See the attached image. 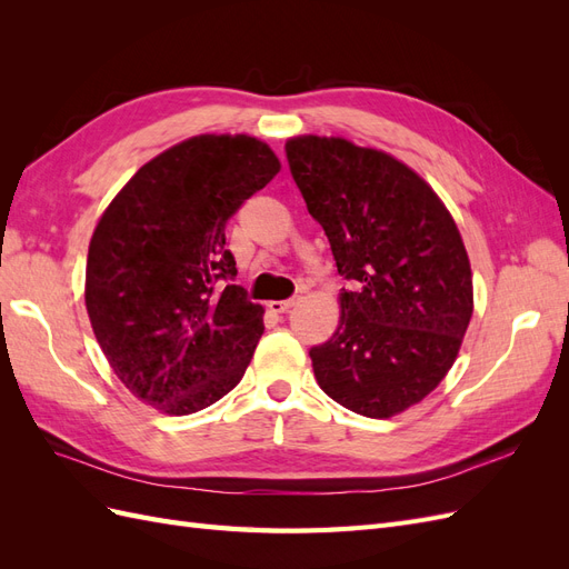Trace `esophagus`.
Here are the masks:
<instances>
[{
	"label": "esophagus",
	"instance_id": "obj_1",
	"mask_svg": "<svg viewBox=\"0 0 569 569\" xmlns=\"http://www.w3.org/2000/svg\"><path fill=\"white\" fill-rule=\"evenodd\" d=\"M295 303H297V299H284V301H270L268 303V308L272 313H287L289 308H295Z\"/></svg>",
	"mask_w": 569,
	"mask_h": 569
}]
</instances>
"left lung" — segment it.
Here are the masks:
<instances>
[{"mask_svg":"<svg viewBox=\"0 0 569 569\" xmlns=\"http://www.w3.org/2000/svg\"><path fill=\"white\" fill-rule=\"evenodd\" d=\"M291 178L330 239L337 332L308 356L320 389L366 418L422 401L451 370L472 318V272L451 213L418 173L339 137L284 144Z\"/></svg>","mask_w":569,"mask_h":569,"instance_id":"8db88e82","label":"left lung"}]
</instances>
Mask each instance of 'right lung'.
<instances>
[{
	"mask_svg": "<svg viewBox=\"0 0 569 569\" xmlns=\"http://www.w3.org/2000/svg\"><path fill=\"white\" fill-rule=\"evenodd\" d=\"M280 170L247 134H201L144 163L92 234L84 303L118 380L168 416L239 385L263 308L234 284L226 222Z\"/></svg>",
	"mask_w": 569,
	"mask_h": 569,
	"instance_id": "1",
	"label": "right lung"
}]
</instances>
